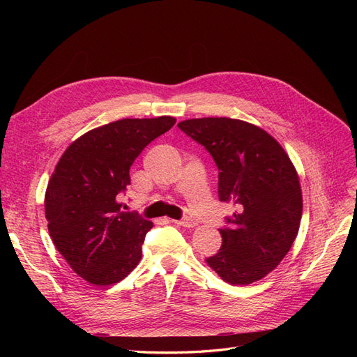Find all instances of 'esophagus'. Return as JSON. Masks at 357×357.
<instances>
[{"label":"esophagus","instance_id":"1","mask_svg":"<svg viewBox=\"0 0 357 357\" xmlns=\"http://www.w3.org/2000/svg\"><path fill=\"white\" fill-rule=\"evenodd\" d=\"M177 226H181V228H195L198 225L195 220L192 219H183V220H172Z\"/></svg>","mask_w":357,"mask_h":357}]
</instances>
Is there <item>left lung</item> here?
Segmentation results:
<instances>
[{"label": "left lung", "instance_id": "8db88e82", "mask_svg": "<svg viewBox=\"0 0 357 357\" xmlns=\"http://www.w3.org/2000/svg\"><path fill=\"white\" fill-rule=\"evenodd\" d=\"M211 153L219 199L236 210L220 229L222 247L205 262L223 282L247 286L275 269L294 244L302 215L299 176L265 129L240 119L201 117L178 123Z\"/></svg>", "mask_w": 357, "mask_h": 357}]
</instances>
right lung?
<instances>
[{
	"instance_id": "add662e5",
	"label": "right lung",
	"mask_w": 357,
	"mask_h": 357,
	"mask_svg": "<svg viewBox=\"0 0 357 357\" xmlns=\"http://www.w3.org/2000/svg\"><path fill=\"white\" fill-rule=\"evenodd\" d=\"M176 117L121 119L91 129L66 149L45 195L50 238L73 271L95 286L123 280L142 259L153 223L121 211L129 169Z\"/></svg>"
}]
</instances>
